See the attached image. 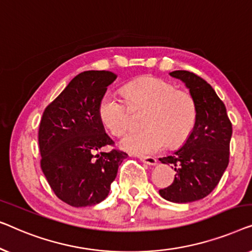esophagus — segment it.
I'll return each instance as SVG.
<instances>
[{
  "mask_svg": "<svg viewBox=\"0 0 252 252\" xmlns=\"http://www.w3.org/2000/svg\"><path fill=\"white\" fill-rule=\"evenodd\" d=\"M139 158L148 165H155V164H157V158H155L154 157H139Z\"/></svg>",
  "mask_w": 252,
  "mask_h": 252,
  "instance_id": "esophagus-1",
  "label": "esophagus"
}]
</instances>
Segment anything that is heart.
<instances>
[{"instance_id": "b5f03b06", "label": "heart", "mask_w": 252, "mask_h": 252, "mask_svg": "<svg viewBox=\"0 0 252 252\" xmlns=\"http://www.w3.org/2000/svg\"><path fill=\"white\" fill-rule=\"evenodd\" d=\"M126 101L105 94L98 102V115L109 132L122 137L131 129V111H144L139 132L121 141V147L137 154L154 153L168 144L177 148L192 134L196 122V101L190 92L154 76H141L125 84Z\"/></svg>"}]
</instances>
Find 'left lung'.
<instances>
[{"instance_id":"obj_1","label":"left lung","mask_w":252,"mask_h":252,"mask_svg":"<svg viewBox=\"0 0 252 252\" xmlns=\"http://www.w3.org/2000/svg\"><path fill=\"white\" fill-rule=\"evenodd\" d=\"M170 75L185 82L196 101L195 126L185 145L160 161L175 166L171 185L160 195L175 203H189L209 195L218 185L229 161L232 122L224 102L207 81L189 70Z\"/></svg>"}]
</instances>
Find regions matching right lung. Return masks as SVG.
Returning <instances> with one entry per match:
<instances>
[{
  "label": "right lung",
  "instance_id": "obj_1",
  "mask_svg": "<svg viewBox=\"0 0 252 252\" xmlns=\"http://www.w3.org/2000/svg\"><path fill=\"white\" fill-rule=\"evenodd\" d=\"M115 73L87 70L70 81L45 107L38 127L41 169L56 196L72 207H89L107 197L127 154L100 152L114 141L105 132L98 102Z\"/></svg>",
  "mask_w": 252,
  "mask_h": 252
}]
</instances>
